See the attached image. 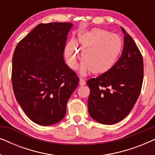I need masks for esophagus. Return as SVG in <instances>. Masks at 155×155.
<instances>
[{
	"label": "esophagus",
	"instance_id": "obj_1",
	"mask_svg": "<svg viewBox=\"0 0 155 155\" xmlns=\"http://www.w3.org/2000/svg\"><path fill=\"white\" fill-rule=\"evenodd\" d=\"M85 80H84V79H82V78H80V82H79V84H80V85H81V86H82V85H84V84H85Z\"/></svg>",
	"mask_w": 155,
	"mask_h": 155
}]
</instances>
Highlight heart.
<instances>
[{"mask_svg": "<svg viewBox=\"0 0 155 155\" xmlns=\"http://www.w3.org/2000/svg\"><path fill=\"white\" fill-rule=\"evenodd\" d=\"M78 44L85 49L82 53V75L92 72L103 75L109 72L117 61L121 52L123 42L119 36L102 29L94 28L78 36ZM65 56L71 68H78V54L73 44L65 50Z\"/></svg>", "mask_w": 155, "mask_h": 155, "instance_id": "1", "label": "heart"}]
</instances>
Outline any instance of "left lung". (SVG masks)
Segmentation results:
<instances>
[{"mask_svg": "<svg viewBox=\"0 0 155 155\" xmlns=\"http://www.w3.org/2000/svg\"><path fill=\"white\" fill-rule=\"evenodd\" d=\"M124 44L121 56L107 73L87 82L90 90L88 111L102 124L120 121L138 99L143 81V59L132 37L121 27Z\"/></svg>", "mask_w": 155, "mask_h": 155, "instance_id": "left-lung-1", "label": "left lung"}]
</instances>
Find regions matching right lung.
Wrapping results in <instances>:
<instances>
[{"label":"right lung","mask_w":155,"mask_h":155,"mask_svg":"<svg viewBox=\"0 0 155 155\" xmlns=\"http://www.w3.org/2000/svg\"><path fill=\"white\" fill-rule=\"evenodd\" d=\"M73 24H39L17 45L12 83L16 100L29 119L50 126L63 119L79 78L63 59Z\"/></svg>","instance_id":"right-lung-1"}]
</instances>
